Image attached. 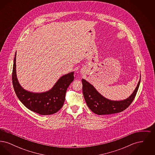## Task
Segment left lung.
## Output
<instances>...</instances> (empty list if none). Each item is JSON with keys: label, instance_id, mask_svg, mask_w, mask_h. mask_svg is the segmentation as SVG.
<instances>
[{"label": "left lung", "instance_id": "obj_1", "mask_svg": "<svg viewBox=\"0 0 155 155\" xmlns=\"http://www.w3.org/2000/svg\"><path fill=\"white\" fill-rule=\"evenodd\" d=\"M140 80L133 94L123 101H111L101 95L94 87L84 79H82V92L89 108L98 115L110 114L121 112L132 103L139 88Z\"/></svg>", "mask_w": 155, "mask_h": 155}]
</instances>
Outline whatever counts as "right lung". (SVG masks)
<instances>
[{
    "instance_id": "add662e5",
    "label": "right lung",
    "mask_w": 155,
    "mask_h": 155,
    "mask_svg": "<svg viewBox=\"0 0 155 155\" xmlns=\"http://www.w3.org/2000/svg\"><path fill=\"white\" fill-rule=\"evenodd\" d=\"M16 53L12 73V82L15 92L21 103L30 110L41 115L56 113L63 106L67 89L74 79V72L61 77L51 90L42 93H33L22 88L16 75Z\"/></svg>"
}]
</instances>
